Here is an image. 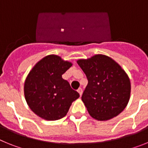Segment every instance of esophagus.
<instances>
[{
    "label": "esophagus",
    "mask_w": 148,
    "mask_h": 148,
    "mask_svg": "<svg viewBox=\"0 0 148 148\" xmlns=\"http://www.w3.org/2000/svg\"><path fill=\"white\" fill-rule=\"evenodd\" d=\"M77 91H78V93H79V95H80V96H82V92H83V90H82V89L80 87V88H78V90H77Z\"/></svg>",
    "instance_id": "34e87169"
}]
</instances>
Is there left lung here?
<instances>
[{
	"label": "left lung",
	"mask_w": 148,
	"mask_h": 148,
	"mask_svg": "<svg viewBox=\"0 0 148 148\" xmlns=\"http://www.w3.org/2000/svg\"><path fill=\"white\" fill-rule=\"evenodd\" d=\"M88 80L82 100L88 113L107 121L122 112L130 100V78L113 59L101 54L77 61Z\"/></svg>",
	"instance_id": "left-lung-1"
}]
</instances>
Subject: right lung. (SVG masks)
Returning <instances> with one entry per match:
<instances>
[{
	"mask_svg": "<svg viewBox=\"0 0 148 148\" xmlns=\"http://www.w3.org/2000/svg\"><path fill=\"white\" fill-rule=\"evenodd\" d=\"M73 65L58 56L49 55L30 70L24 82V95L33 113L48 121L64 117L79 97L62 75Z\"/></svg>",
	"mask_w": 148,
	"mask_h": 148,
	"instance_id": "1",
	"label": "right lung"
}]
</instances>
